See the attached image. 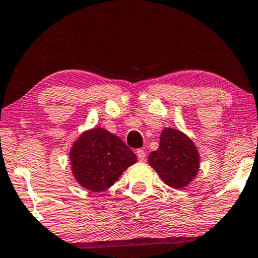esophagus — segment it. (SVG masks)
I'll use <instances>...</instances> for the list:
<instances>
[{"label":"esophagus","instance_id":"34e87169","mask_svg":"<svg viewBox=\"0 0 258 258\" xmlns=\"http://www.w3.org/2000/svg\"><path fill=\"white\" fill-rule=\"evenodd\" d=\"M136 155H138V159L140 161H144L146 159V152L142 148H139L138 151H136Z\"/></svg>","mask_w":258,"mask_h":258}]
</instances>
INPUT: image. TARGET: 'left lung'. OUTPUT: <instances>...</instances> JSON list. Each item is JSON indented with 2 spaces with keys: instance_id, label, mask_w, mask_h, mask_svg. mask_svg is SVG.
I'll list each match as a JSON object with an SVG mask.
<instances>
[{
  "instance_id": "obj_1",
  "label": "left lung",
  "mask_w": 258,
  "mask_h": 258,
  "mask_svg": "<svg viewBox=\"0 0 258 258\" xmlns=\"http://www.w3.org/2000/svg\"><path fill=\"white\" fill-rule=\"evenodd\" d=\"M149 164L167 185L180 189L194 179L199 170V153L194 144L176 129H164L160 145L148 157Z\"/></svg>"
}]
</instances>
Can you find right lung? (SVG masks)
<instances>
[{"instance_id": "add662e5", "label": "right lung", "mask_w": 258, "mask_h": 258, "mask_svg": "<svg viewBox=\"0 0 258 258\" xmlns=\"http://www.w3.org/2000/svg\"><path fill=\"white\" fill-rule=\"evenodd\" d=\"M72 168L79 183L94 192L109 189L136 155L120 140L103 128L86 132L71 152Z\"/></svg>"}]
</instances>
